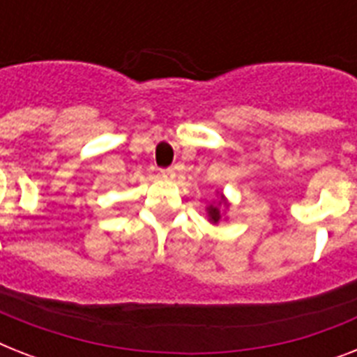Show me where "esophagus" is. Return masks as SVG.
I'll return each instance as SVG.
<instances>
[{
  "label": "esophagus",
  "instance_id": "obj_1",
  "mask_svg": "<svg viewBox=\"0 0 357 357\" xmlns=\"http://www.w3.org/2000/svg\"><path fill=\"white\" fill-rule=\"evenodd\" d=\"M161 178L162 179H172L174 176H176V172H174L172 168H161Z\"/></svg>",
  "mask_w": 357,
  "mask_h": 357
}]
</instances>
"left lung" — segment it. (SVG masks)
I'll return each instance as SVG.
<instances>
[{
    "instance_id": "1",
    "label": "left lung",
    "mask_w": 357,
    "mask_h": 357,
    "mask_svg": "<svg viewBox=\"0 0 357 357\" xmlns=\"http://www.w3.org/2000/svg\"><path fill=\"white\" fill-rule=\"evenodd\" d=\"M209 217H211L213 222H218V218H220V211H218V207H209Z\"/></svg>"
}]
</instances>
